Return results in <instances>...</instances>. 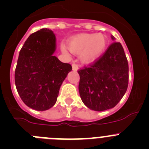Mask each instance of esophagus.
<instances>
[{
  "instance_id": "esophagus-1",
  "label": "esophagus",
  "mask_w": 149,
  "mask_h": 149,
  "mask_svg": "<svg viewBox=\"0 0 149 149\" xmlns=\"http://www.w3.org/2000/svg\"><path fill=\"white\" fill-rule=\"evenodd\" d=\"M72 68H73V70H74V71H77L78 69H79V65H78L76 63H75V62H73V65H72Z\"/></svg>"
}]
</instances>
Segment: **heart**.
Here are the masks:
<instances>
[{
	"instance_id": "obj_1",
	"label": "heart",
	"mask_w": 149,
	"mask_h": 149,
	"mask_svg": "<svg viewBox=\"0 0 149 149\" xmlns=\"http://www.w3.org/2000/svg\"><path fill=\"white\" fill-rule=\"evenodd\" d=\"M107 45V38L103 34H80L68 42L70 52L80 54L81 60L85 64L93 63L99 59L106 51ZM61 49L64 53H68L65 45H62Z\"/></svg>"
}]
</instances>
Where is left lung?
Wrapping results in <instances>:
<instances>
[{"instance_id": "8db88e82", "label": "left lung", "mask_w": 149, "mask_h": 149, "mask_svg": "<svg viewBox=\"0 0 149 149\" xmlns=\"http://www.w3.org/2000/svg\"><path fill=\"white\" fill-rule=\"evenodd\" d=\"M78 73L80 97L89 109L101 112L113 108L129 84V65L121 44L112 43L99 59Z\"/></svg>"}]
</instances>
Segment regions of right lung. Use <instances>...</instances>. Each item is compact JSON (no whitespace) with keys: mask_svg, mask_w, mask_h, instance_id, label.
I'll list each match as a JSON object with an SVG mask.
<instances>
[{"mask_svg":"<svg viewBox=\"0 0 149 149\" xmlns=\"http://www.w3.org/2000/svg\"><path fill=\"white\" fill-rule=\"evenodd\" d=\"M56 37L52 31L42 29L31 34L19 54L15 73L17 90L29 107L45 111L56 102L62 82L72 70L54 56Z\"/></svg>","mask_w":149,"mask_h":149,"instance_id":"1","label":"right lung"}]
</instances>
